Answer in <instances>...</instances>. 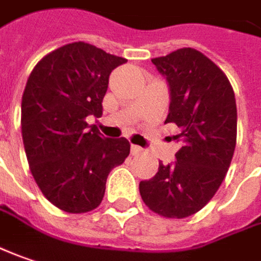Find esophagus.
I'll list each match as a JSON object with an SVG mask.
<instances>
[{
  "instance_id": "esophagus-1",
  "label": "esophagus",
  "mask_w": 261,
  "mask_h": 261,
  "mask_svg": "<svg viewBox=\"0 0 261 261\" xmlns=\"http://www.w3.org/2000/svg\"><path fill=\"white\" fill-rule=\"evenodd\" d=\"M143 149L142 147H139V146H136V144H131V154H142Z\"/></svg>"
}]
</instances>
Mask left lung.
I'll list each match as a JSON object with an SVG mask.
<instances>
[{"instance_id":"left-lung-1","label":"left lung","mask_w":261,"mask_h":261,"mask_svg":"<svg viewBox=\"0 0 261 261\" xmlns=\"http://www.w3.org/2000/svg\"><path fill=\"white\" fill-rule=\"evenodd\" d=\"M169 87V112L181 143L172 164L140 181L146 206L165 218L182 219L203 209L228 172L237 143V103L221 68L193 48L153 58Z\"/></svg>"}]
</instances>
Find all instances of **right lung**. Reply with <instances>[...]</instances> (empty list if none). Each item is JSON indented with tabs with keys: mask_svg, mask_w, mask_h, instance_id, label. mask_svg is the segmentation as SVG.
Returning <instances> with one entry per match:
<instances>
[{
	"mask_svg": "<svg viewBox=\"0 0 261 261\" xmlns=\"http://www.w3.org/2000/svg\"><path fill=\"white\" fill-rule=\"evenodd\" d=\"M125 58L85 42L43 57L21 97V136L30 172L58 209L86 213L105 194L112 168L130 154L127 139L103 137L87 117H102L109 74Z\"/></svg>",
	"mask_w": 261,
	"mask_h": 261,
	"instance_id": "right-lung-1",
	"label": "right lung"
}]
</instances>
